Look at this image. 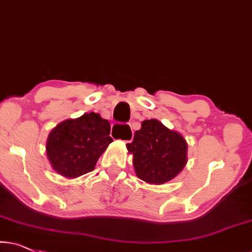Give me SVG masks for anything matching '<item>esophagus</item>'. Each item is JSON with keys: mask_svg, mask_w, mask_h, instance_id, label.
Here are the masks:
<instances>
[{"mask_svg": "<svg viewBox=\"0 0 252 252\" xmlns=\"http://www.w3.org/2000/svg\"><path fill=\"white\" fill-rule=\"evenodd\" d=\"M134 132L130 125H122V124H115L111 128V136L118 140L125 142H130L133 138Z\"/></svg>", "mask_w": 252, "mask_h": 252, "instance_id": "esophagus-1", "label": "esophagus"}]
</instances>
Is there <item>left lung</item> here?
I'll use <instances>...</instances> for the list:
<instances>
[{
  "mask_svg": "<svg viewBox=\"0 0 252 252\" xmlns=\"http://www.w3.org/2000/svg\"><path fill=\"white\" fill-rule=\"evenodd\" d=\"M133 155L137 177L149 184H163L181 173L188 162V143L180 133L157 119L144 120L126 144Z\"/></svg>",
  "mask_w": 252,
  "mask_h": 252,
  "instance_id": "left-lung-1",
  "label": "left lung"
}]
</instances>
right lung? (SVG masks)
Instances as JSON below:
<instances>
[{"mask_svg":"<svg viewBox=\"0 0 252 252\" xmlns=\"http://www.w3.org/2000/svg\"><path fill=\"white\" fill-rule=\"evenodd\" d=\"M110 124L99 114L90 112L67 119L51 130L46 155L58 174L75 178L94 170L97 159L111 143Z\"/></svg>","mask_w":252,"mask_h":252,"instance_id":"add662e5","label":"right lung"}]
</instances>
